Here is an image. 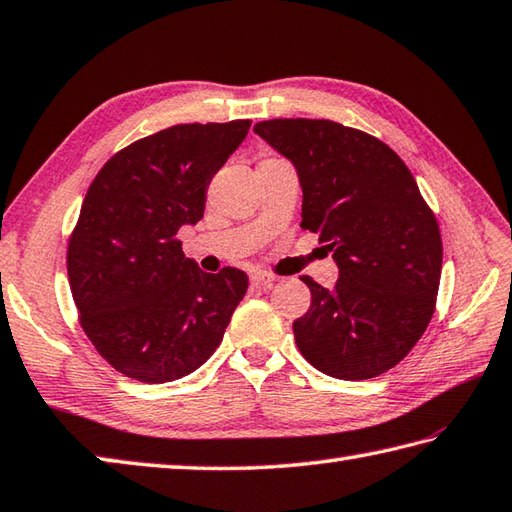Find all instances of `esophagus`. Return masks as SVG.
<instances>
[{
	"label": "esophagus",
	"instance_id": "esophagus-1",
	"mask_svg": "<svg viewBox=\"0 0 512 512\" xmlns=\"http://www.w3.org/2000/svg\"><path fill=\"white\" fill-rule=\"evenodd\" d=\"M275 282V277L270 275V273H266V270H257V273H253L250 275V284L253 286H257V288H262V286H270Z\"/></svg>",
	"mask_w": 512,
	"mask_h": 512
}]
</instances>
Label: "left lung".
I'll return each instance as SVG.
<instances>
[{"label":"left lung","instance_id":"obj_1","mask_svg":"<svg viewBox=\"0 0 512 512\" xmlns=\"http://www.w3.org/2000/svg\"><path fill=\"white\" fill-rule=\"evenodd\" d=\"M255 133L297 168L302 228L339 268L333 288L302 277L299 353L350 382L386 373L424 335L442 277V235L415 177L377 137L330 119H268Z\"/></svg>","mask_w":512,"mask_h":512}]
</instances>
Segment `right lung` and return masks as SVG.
I'll use <instances>...</instances> for the list:
<instances>
[{
	"mask_svg": "<svg viewBox=\"0 0 512 512\" xmlns=\"http://www.w3.org/2000/svg\"><path fill=\"white\" fill-rule=\"evenodd\" d=\"M250 119L179 124L137 139L99 170L70 235L66 266L79 324L117 373L173 382L222 344L248 277L199 270L177 239L204 217L206 190Z\"/></svg>",
	"mask_w": 512,
	"mask_h": 512,
	"instance_id": "obj_1",
	"label": "right lung"
}]
</instances>
